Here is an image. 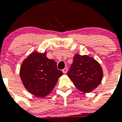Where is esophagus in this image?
I'll return each instance as SVG.
<instances>
[{
    "label": "esophagus",
    "mask_w": 122,
    "mask_h": 122,
    "mask_svg": "<svg viewBox=\"0 0 122 122\" xmlns=\"http://www.w3.org/2000/svg\"><path fill=\"white\" fill-rule=\"evenodd\" d=\"M67 71H68V68H65L64 69H62V72L64 73H66Z\"/></svg>",
    "instance_id": "obj_1"
}]
</instances>
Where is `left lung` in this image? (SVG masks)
<instances>
[{
  "label": "left lung",
  "instance_id": "left-lung-1",
  "mask_svg": "<svg viewBox=\"0 0 122 122\" xmlns=\"http://www.w3.org/2000/svg\"><path fill=\"white\" fill-rule=\"evenodd\" d=\"M67 75L79 90L87 93L101 83L103 73L101 66L93 58L77 54Z\"/></svg>",
  "mask_w": 122,
  "mask_h": 122
}]
</instances>
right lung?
Instances as JSON below:
<instances>
[{
    "label": "right lung",
    "mask_w": 122,
    "mask_h": 122,
    "mask_svg": "<svg viewBox=\"0 0 122 122\" xmlns=\"http://www.w3.org/2000/svg\"><path fill=\"white\" fill-rule=\"evenodd\" d=\"M63 75L57 68V63L47 58L46 52L32 53L23 61L20 77L25 87L38 97L49 95Z\"/></svg>",
    "instance_id": "obj_1"
}]
</instances>
